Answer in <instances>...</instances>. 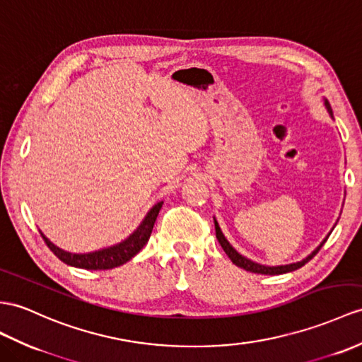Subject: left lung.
<instances>
[{
	"label": "left lung",
	"instance_id": "left-lung-1",
	"mask_svg": "<svg viewBox=\"0 0 362 362\" xmlns=\"http://www.w3.org/2000/svg\"><path fill=\"white\" fill-rule=\"evenodd\" d=\"M325 103V107H327V110H329V113L332 115L333 117V113H332V109H330V104H329V101L325 100L324 101ZM215 230H216V240H218V243L221 244V247L224 249V252H226V255L228 258L232 259V262L235 264V266H238V267H241V269H244V270H247V272H252V273H259V275H283V273H287V272H293V270H296V269H299V267H303L304 264H307L308 261H310L316 253L320 252V249L324 245V243L327 241V238H329V235L332 233H329L327 236H325V240L318 245V247H316L310 255H308L307 258H304L303 261H298V262H293V264H287V266H276V267H270V266H262V264H258V262H253V261H250V259H247L245 257H243V255H240L238 253L232 245H230V243H228L227 240H226V236L223 235V232H221V228H219V226H218V223H216V219H215Z\"/></svg>",
	"mask_w": 362,
	"mask_h": 362
}]
</instances>
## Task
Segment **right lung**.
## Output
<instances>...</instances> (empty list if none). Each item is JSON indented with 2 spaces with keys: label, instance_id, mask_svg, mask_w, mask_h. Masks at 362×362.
<instances>
[{
  "label": "right lung",
  "instance_id": "add662e5",
  "mask_svg": "<svg viewBox=\"0 0 362 362\" xmlns=\"http://www.w3.org/2000/svg\"><path fill=\"white\" fill-rule=\"evenodd\" d=\"M163 207V201L156 202V204L148 210V214L143 219V223L138 226L136 230L132 233L127 240H124L119 244H115L112 247L101 249L90 253H70L63 249L57 247L54 243H50L46 236L41 232V236L44 243L47 244V247L55 253V257L66 262L67 266L78 267V269H87V270H109L113 267L122 266V264L130 261L135 255L144 247L147 244L148 238H151L152 228L155 226L156 216L160 214Z\"/></svg>",
  "mask_w": 362,
  "mask_h": 362
}]
</instances>
